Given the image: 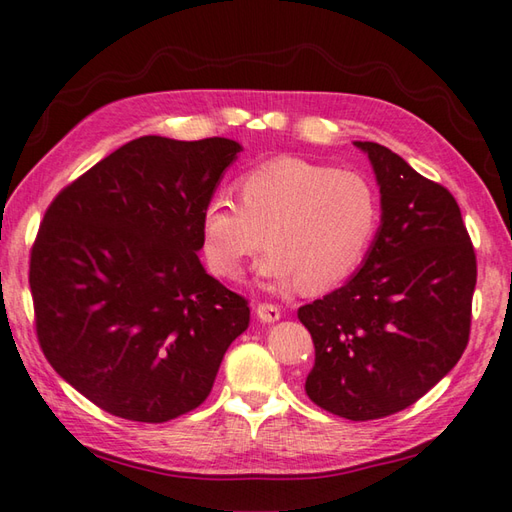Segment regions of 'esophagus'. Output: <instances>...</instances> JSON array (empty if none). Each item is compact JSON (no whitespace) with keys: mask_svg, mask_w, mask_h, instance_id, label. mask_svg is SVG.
Listing matches in <instances>:
<instances>
[{"mask_svg":"<svg viewBox=\"0 0 512 512\" xmlns=\"http://www.w3.org/2000/svg\"><path fill=\"white\" fill-rule=\"evenodd\" d=\"M255 312H257V319L264 323H275L281 319V310L273 306V303H259Z\"/></svg>","mask_w":512,"mask_h":512,"instance_id":"1","label":"esophagus"}]
</instances>
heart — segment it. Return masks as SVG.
Here are the masks:
<instances>
[{
  "instance_id": "1",
  "label": "heart",
  "mask_w": 512,
  "mask_h": 512,
  "mask_svg": "<svg viewBox=\"0 0 512 512\" xmlns=\"http://www.w3.org/2000/svg\"><path fill=\"white\" fill-rule=\"evenodd\" d=\"M239 202L217 193L202 206L200 237L215 275L237 279L266 233L255 273L268 288L328 290L350 279L380 226L372 182L299 156H279L237 180Z\"/></svg>"
}]
</instances>
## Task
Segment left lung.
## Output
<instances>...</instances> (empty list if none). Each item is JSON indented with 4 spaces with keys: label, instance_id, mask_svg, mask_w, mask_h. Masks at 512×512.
Instances as JSON below:
<instances>
[{
    "label": "left lung",
    "instance_id": "left-lung-1",
    "mask_svg": "<svg viewBox=\"0 0 512 512\" xmlns=\"http://www.w3.org/2000/svg\"><path fill=\"white\" fill-rule=\"evenodd\" d=\"M380 189V226L361 268L299 308L314 341L306 394L347 420L407 409L460 361L477 266L460 206L394 151L354 140Z\"/></svg>",
    "mask_w": 512,
    "mask_h": 512
}]
</instances>
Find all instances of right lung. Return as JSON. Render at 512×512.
<instances>
[{
	"label": "right lung",
	"instance_id": "1",
	"mask_svg": "<svg viewBox=\"0 0 512 512\" xmlns=\"http://www.w3.org/2000/svg\"><path fill=\"white\" fill-rule=\"evenodd\" d=\"M242 145L143 136L65 187L30 253L41 350L112 416L167 422L200 407L248 328L244 297L200 262V213Z\"/></svg>",
	"mask_w": 512,
	"mask_h": 512
}]
</instances>
